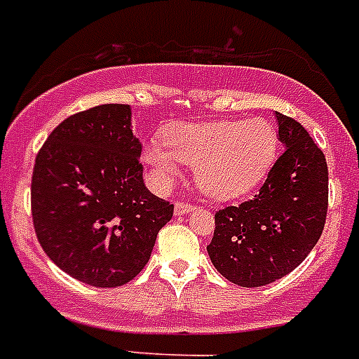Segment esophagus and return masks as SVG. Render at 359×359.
<instances>
[{
  "label": "esophagus",
  "instance_id": "esophagus-1",
  "mask_svg": "<svg viewBox=\"0 0 359 359\" xmlns=\"http://www.w3.org/2000/svg\"><path fill=\"white\" fill-rule=\"evenodd\" d=\"M194 205H190V203H184V201H177L175 203V214L177 216H180V214H188L194 210Z\"/></svg>",
  "mask_w": 359,
  "mask_h": 359
}]
</instances>
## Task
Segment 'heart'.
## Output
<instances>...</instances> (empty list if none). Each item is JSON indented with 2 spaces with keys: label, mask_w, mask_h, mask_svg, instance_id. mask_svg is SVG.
I'll return each mask as SVG.
<instances>
[{
  "label": "heart",
  "mask_w": 359,
  "mask_h": 359,
  "mask_svg": "<svg viewBox=\"0 0 359 359\" xmlns=\"http://www.w3.org/2000/svg\"><path fill=\"white\" fill-rule=\"evenodd\" d=\"M279 134L272 121L175 123L162 141L143 147V160L156 184H173L180 164L191 165L196 182L214 199H235L255 188L278 156Z\"/></svg>",
  "instance_id": "1"
}]
</instances>
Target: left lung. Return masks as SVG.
Wrapping results in <instances>:
<instances>
[{
    "label": "left lung",
    "instance_id": "8db88e82",
    "mask_svg": "<svg viewBox=\"0 0 359 359\" xmlns=\"http://www.w3.org/2000/svg\"><path fill=\"white\" fill-rule=\"evenodd\" d=\"M276 117L283 154L257 196L216 212L207 245L216 270L240 287H262L292 272L326 224V156L298 121L283 114Z\"/></svg>",
    "mask_w": 359,
    "mask_h": 359
}]
</instances>
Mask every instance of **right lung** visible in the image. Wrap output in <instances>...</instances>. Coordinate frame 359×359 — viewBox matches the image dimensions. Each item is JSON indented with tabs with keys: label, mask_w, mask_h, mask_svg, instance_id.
I'll use <instances>...</instances> for the list:
<instances>
[{
	"label": "right lung",
	"mask_w": 359,
	"mask_h": 359,
	"mask_svg": "<svg viewBox=\"0 0 359 359\" xmlns=\"http://www.w3.org/2000/svg\"><path fill=\"white\" fill-rule=\"evenodd\" d=\"M126 104L67 117L35 158L36 238L61 270L93 287H121L143 270L173 205L145 188L141 141Z\"/></svg>",
	"instance_id": "right-lung-1"
}]
</instances>
